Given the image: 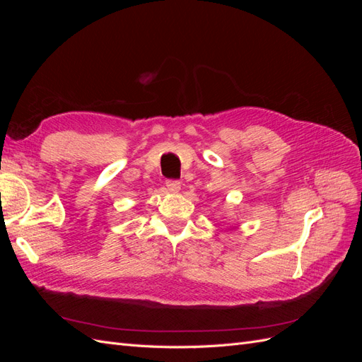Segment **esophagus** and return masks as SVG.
Wrapping results in <instances>:
<instances>
[{"label":"esophagus","mask_w":362,"mask_h":362,"mask_svg":"<svg viewBox=\"0 0 362 362\" xmlns=\"http://www.w3.org/2000/svg\"><path fill=\"white\" fill-rule=\"evenodd\" d=\"M166 189L170 193H178L181 189V182L177 180H168L166 181Z\"/></svg>","instance_id":"1"}]
</instances>
